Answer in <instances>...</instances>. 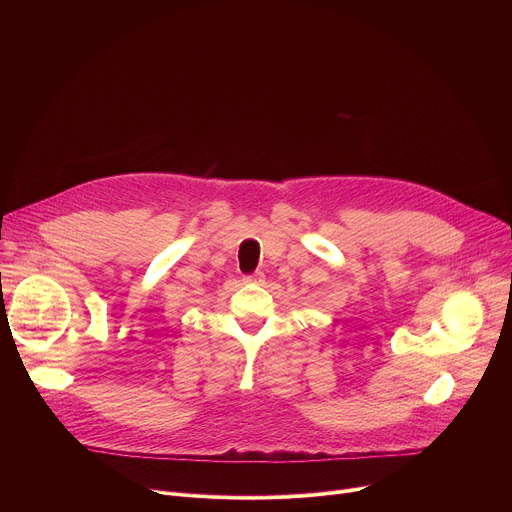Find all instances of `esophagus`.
<instances>
[{"instance_id": "esophagus-1", "label": "esophagus", "mask_w": 512, "mask_h": 512, "mask_svg": "<svg viewBox=\"0 0 512 512\" xmlns=\"http://www.w3.org/2000/svg\"><path fill=\"white\" fill-rule=\"evenodd\" d=\"M263 280H265V276H263L261 272H255V274H251V276L245 278V282H255V284H261Z\"/></svg>"}]
</instances>
